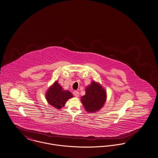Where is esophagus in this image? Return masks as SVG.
Returning <instances> with one entry per match:
<instances>
[{"label":"esophagus","mask_w":158,"mask_h":158,"mask_svg":"<svg viewBox=\"0 0 158 158\" xmlns=\"http://www.w3.org/2000/svg\"><path fill=\"white\" fill-rule=\"evenodd\" d=\"M73 94L75 97L76 98H78L79 97V93L77 91H73Z\"/></svg>","instance_id":"34e87169"}]
</instances>
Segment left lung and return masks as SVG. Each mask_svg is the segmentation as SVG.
<instances>
[{"mask_svg":"<svg viewBox=\"0 0 158 158\" xmlns=\"http://www.w3.org/2000/svg\"><path fill=\"white\" fill-rule=\"evenodd\" d=\"M106 100L105 89L97 82L93 81L85 88V94L81 97V102L88 113H94L99 111Z\"/></svg>","mask_w":158,"mask_h":158,"instance_id":"1","label":"left lung"}]
</instances>
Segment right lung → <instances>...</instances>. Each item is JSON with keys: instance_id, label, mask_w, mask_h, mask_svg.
I'll list each match as a JSON object with an SVG mask.
<instances>
[{"instance_id": "add662e5", "label": "right lung", "mask_w": 158, "mask_h": 158, "mask_svg": "<svg viewBox=\"0 0 158 158\" xmlns=\"http://www.w3.org/2000/svg\"><path fill=\"white\" fill-rule=\"evenodd\" d=\"M73 97V95L70 91L64 90L57 81L48 88L45 93V98L48 103L59 110L64 106L67 101Z\"/></svg>"}]
</instances>
